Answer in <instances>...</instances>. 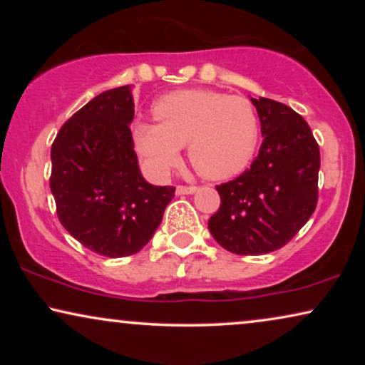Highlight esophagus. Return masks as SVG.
<instances>
[{"label": "esophagus", "instance_id": "obj_1", "mask_svg": "<svg viewBox=\"0 0 365 365\" xmlns=\"http://www.w3.org/2000/svg\"><path fill=\"white\" fill-rule=\"evenodd\" d=\"M197 191L196 186H178L176 194L178 196H184V194H194Z\"/></svg>", "mask_w": 365, "mask_h": 365}]
</instances>
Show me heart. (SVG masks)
<instances>
[{
  "label": "heart",
  "instance_id": "b5f03b06",
  "mask_svg": "<svg viewBox=\"0 0 365 365\" xmlns=\"http://www.w3.org/2000/svg\"><path fill=\"white\" fill-rule=\"evenodd\" d=\"M158 124L138 123L134 146L156 176H168L187 156L202 178L221 181L251 163L259 143V119L247 99L207 89L168 94L153 108Z\"/></svg>",
  "mask_w": 365,
  "mask_h": 365
}]
</instances>
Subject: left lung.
<instances>
[{
  "label": "left lung",
  "instance_id": "8db88e82",
  "mask_svg": "<svg viewBox=\"0 0 365 365\" xmlns=\"http://www.w3.org/2000/svg\"><path fill=\"white\" fill-rule=\"evenodd\" d=\"M264 141L257 158L234 181L216 186L219 211L207 226L229 252L261 256L296 236L317 204L321 154L311 128L286 104L251 98Z\"/></svg>",
  "mask_w": 365,
  "mask_h": 365
}]
</instances>
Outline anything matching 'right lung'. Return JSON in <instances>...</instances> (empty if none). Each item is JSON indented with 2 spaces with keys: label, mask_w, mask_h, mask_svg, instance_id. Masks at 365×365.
<instances>
[{
  "label": "right lung",
  "mask_w": 365,
  "mask_h": 365,
  "mask_svg": "<svg viewBox=\"0 0 365 365\" xmlns=\"http://www.w3.org/2000/svg\"><path fill=\"white\" fill-rule=\"evenodd\" d=\"M133 118V86L109 89L74 113L51 146L49 187L59 221L89 251L114 259L151 241L176 191L143 178Z\"/></svg>",
  "instance_id": "add662e5"
}]
</instances>
